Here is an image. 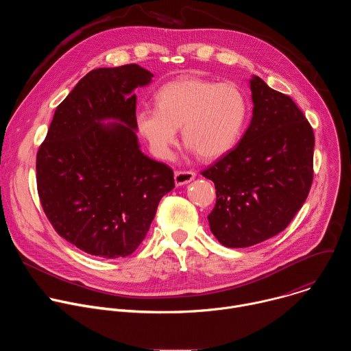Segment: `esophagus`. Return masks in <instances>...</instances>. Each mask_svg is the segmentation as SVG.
<instances>
[{
	"label": "esophagus",
	"mask_w": 351,
	"mask_h": 351,
	"mask_svg": "<svg viewBox=\"0 0 351 351\" xmlns=\"http://www.w3.org/2000/svg\"><path fill=\"white\" fill-rule=\"evenodd\" d=\"M194 178H195V173L193 171H176L175 172V183H176V186L187 184Z\"/></svg>",
	"instance_id": "obj_1"
}]
</instances>
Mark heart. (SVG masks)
<instances>
[{
	"instance_id": "b5f03b06",
	"label": "heart",
	"mask_w": 351,
	"mask_h": 351,
	"mask_svg": "<svg viewBox=\"0 0 351 351\" xmlns=\"http://www.w3.org/2000/svg\"><path fill=\"white\" fill-rule=\"evenodd\" d=\"M156 108L138 110L134 128L157 158L168 160L178 128L191 152L218 160L240 140L250 112L248 98L234 83L180 76L161 86Z\"/></svg>"
}]
</instances>
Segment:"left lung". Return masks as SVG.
<instances>
[{"label":"left lung","mask_w":351,"mask_h":351,"mask_svg":"<svg viewBox=\"0 0 351 351\" xmlns=\"http://www.w3.org/2000/svg\"><path fill=\"white\" fill-rule=\"evenodd\" d=\"M250 126L232 152L202 172L217 190L210 229L230 248L254 245L286 229L314 175L315 138L303 112L258 76L250 79Z\"/></svg>","instance_id":"8db88e82"}]
</instances>
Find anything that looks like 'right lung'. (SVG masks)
<instances>
[{"instance_id": "1", "label": "right lung", "mask_w": 351, "mask_h": 351, "mask_svg": "<svg viewBox=\"0 0 351 351\" xmlns=\"http://www.w3.org/2000/svg\"><path fill=\"white\" fill-rule=\"evenodd\" d=\"M153 76L136 64L88 72L57 107L38 148L43 210L87 254L130 256L175 187L173 171L141 153L134 128L133 91Z\"/></svg>"}]
</instances>
